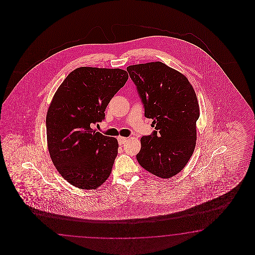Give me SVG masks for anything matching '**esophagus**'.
Returning <instances> with one entry per match:
<instances>
[{
	"mask_svg": "<svg viewBox=\"0 0 255 255\" xmlns=\"http://www.w3.org/2000/svg\"><path fill=\"white\" fill-rule=\"evenodd\" d=\"M127 140H128V138L123 137V136H119V137H118V141H119V144H120V145H124L125 142H127Z\"/></svg>",
	"mask_w": 255,
	"mask_h": 255,
	"instance_id": "esophagus-1",
	"label": "esophagus"
}]
</instances>
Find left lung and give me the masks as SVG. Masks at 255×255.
I'll use <instances>...</instances> for the list:
<instances>
[{
	"instance_id": "8db88e82",
	"label": "left lung",
	"mask_w": 255,
	"mask_h": 255,
	"mask_svg": "<svg viewBox=\"0 0 255 255\" xmlns=\"http://www.w3.org/2000/svg\"><path fill=\"white\" fill-rule=\"evenodd\" d=\"M154 131L141 138L139 164L162 178L177 175L193 155L199 105L185 76L161 62L127 67Z\"/></svg>"
}]
</instances>
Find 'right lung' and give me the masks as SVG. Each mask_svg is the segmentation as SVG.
Listing matches in <instances>:
<instances>
[{
    "instance_id": "1",
    "label": "right lung",
    "mask_w": 255,
    "mask_h": 255,
    "mask_svg": "<svg viewBox=\"0 0 255 255\" xmlns=\"http://www.w3.org/2000/svg\"><path fill=\"white\" fill-rule=\"evenodd\" d=\"M128 77L123 69L79 67L55 93L46 114L47 147L55 167L70 184L93 190L109 177L118 140L93 127L105 120L109 102Z\"/></svg>"
}]
</instances>
